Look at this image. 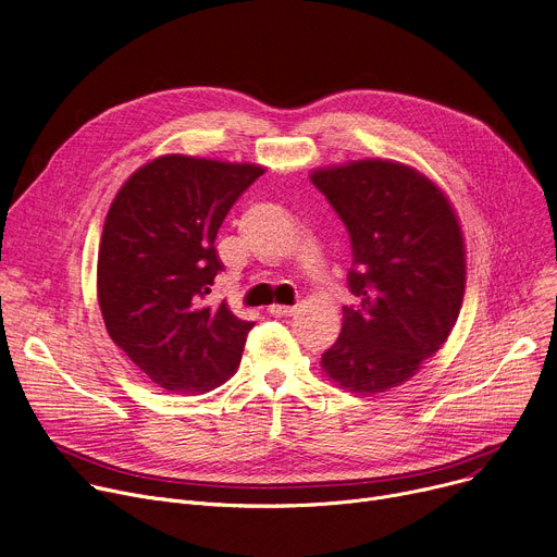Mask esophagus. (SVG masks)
<instances>
[{"label": "esophagus", "instance_id": "1", "mask_svg": "<svg viewBox=\"0 0 557 557\" xmlns=\"http://www.w3.org/2000/svg\"><path fill=\"white\" fill-rule=\"evenodd\" d=\"M268 312H270L272 317H289V314H295V308H293V306H281V304H272V306L268 308Z\"/></svg>", "mask_w": 557, "mask_h": 557}]
</instances>
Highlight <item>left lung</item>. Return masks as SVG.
<instances>
[{"label":"left lung","instance_id":"left-lung-1","mask_svg":"<svg viewBox=\"0 0 557 557\" xmlns=\"http://www.w3.org/2000/svg\"><path fill=\"white\" fill-rule=\"evenodd\" d=\"M351 237L342 333L322 372L356 394L410 381L451 335L462 308L467 249L454 203L426 174L385 158L310 172Z\"/></svg>","mask_w":557,"mask_h":557}]
</instances>
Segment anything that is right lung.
Masks as SVG:
<instances>
[{"instance_id": "add662e5", "label": "right lung", "mask_w": 557, "mask_h": 557, "mask_svg": "<svg viewBox=\"0 0 557 557\" xmlns=\"http://www.w3.org/2000/svg\"><path fill=\"white\" fill-rule=\"evenodd\" d=\"M264 172L185 153L158 156L117 190L97 258L106 331L140 372L172 394H206L235 374L253 322L206 304L222 272L218 231Z\"/></svg>"}]
</instances>
